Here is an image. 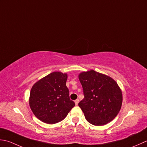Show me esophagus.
<instances>
[{
    "label": "esophagus",
    "instance_id": "34e87169",
    "mask_svg": "<svg viewBox=\"0 0 147 147\" xmlns=\"http://www.w3.org/2000/svg\"><path fill=\"white\" fill-rule=\"evenodd\" d=\"M79 99H77V100H75V103H76V105H77L78 103H79Z\"/></svg>",
    "mask_w": 147,
    "mask_h": 147
}]
</instances>
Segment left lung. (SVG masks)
Instances as JSON below:
<instances>
[{
    "label": "left lung",
    "mask_w": 147,
    "mask_h": 147,
    "mask_svg": "<svg viewBox=\"0 0 147 147\" xmlns=\"http://www.w3.org/2000/svg\"><path fill=\"white\" fill-rule=\"evenodd\" d=\"M84 95L79 106L89 123L103 125L117 115L122 103L121 89L114 79L93 70L79 75Z\"/></svg>",
    "instance_id": "1"
}]
</instances>
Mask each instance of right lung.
Listing matches in <instances>:
<instances>
[{
    "label": "right lung",
    "instance_id": "add662e5",
    "mask_svg": "<svg viewBox=\"0 0 147 147\" xmlns=\"http://www.w3.org/2000/svg\"><path fill=\"white\" fill-rule=\"evenodd\" d=\"M67 77V74L54 71L33 85L30 107L36 117L44 123L54 124L63 121L75 106L66 86Z\"/></svg>",
    "mask_w": 147,
    "mask_h": 147
}]
</instances>
